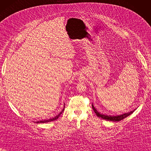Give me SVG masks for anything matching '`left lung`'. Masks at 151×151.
Masks as SVG:
<instances>
[{
  "instance_id": "obj_1",
  "label": "left lung",
  "mask_w": 151,
  "mask_h": 151,
  "mask_svg": "<svg viewBox=\"0 0 151 151\" xmlns=\"http://www.w3.org/2000/svg\"><path fill=\"white\" fill-rule=\"evenodd\" d=\"M92 109L94 110V112L96 113V115H97L98 117H100L105 120H107V121H114V122L120 121L124 118L128 117L129 115H130L131 114L133 113V111L136 110V109H134L133 111H129V112H127V113L123 114L121 115H108L99 113V111H98V110L96 109V108L94 106L93 104L92 105Z\"/></svg>"
}]
</instances>
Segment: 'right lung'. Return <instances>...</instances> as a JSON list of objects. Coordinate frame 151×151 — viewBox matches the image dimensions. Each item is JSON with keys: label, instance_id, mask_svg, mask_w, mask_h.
Returning <instances> with one entry per match:
<instances>
[{"label": "right lung", "instance_id": "1", "mask_svg": "<svg viewBox=\"0 0 151 151\" xmlns=\"http://www.w3.org/2000/svg\"><path fill=\"white\" fill-rule=\"evenodd\" d=\"M64 107H65V106H64V109H63V110H62L59 114H58L57 115H56L55 117H54L53 118L49 119H48V120H44V121H37V122H36V123H45V122H51V121H55V120H56V119H57L58 118H59V116L60 115V114L63 112V111L64 110Z\"/></svg>", "mask_w": 151, "mask_h": 151}]
</instances>
